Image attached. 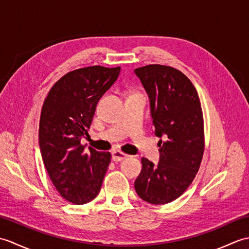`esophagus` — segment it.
Segmentation results:
<instances>
[{
	"label": "esophagus",
	"instance_id": "34e87169",
	"mask_svg": "<svg viewBox=\"0 0 249 249\" xmlns=\"http://www.w3.org/2000/svg\"><path fill=\"white\" fill-rule=\"evenodd\" d=\"M127 157H128V155L124 154L123 152H121L119 150H114L112 152V160L114 161H121V160H125V158H127Z\"/></svg>",
	"mask_w": 249,
	"mask_h": 249
}]
</instances>
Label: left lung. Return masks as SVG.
I'll return each mask as SVG.
<instances>
[{
	"mask_svg": "<svg viewBox=\"0 0 249 249\" xmlns=\"http://www.w3.org/2000/svg\"><path fill=\"white\" fill-rule=\"evenodd\" d=\"M134 71L149 95L160 138V161L142 158L135 189L146 202L165 204L178 199L199 170L204 151L202 109L194 84L176 68L154 64Z\"/></svg>",
	"mask_w": 249,
	"mask_h": 249,
	"instance_id": "1",
	"label": "left lung"
}]
</instances>
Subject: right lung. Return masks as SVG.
Here are the masks:
<instances>
[{"instance_id":"right-lung-1","label":"right lung","mask_w":249,"mask_h":249,"mask_svg":"<svg viewBox=\"0 0 249 249\" xmlns=\"http://www.w3.org/2000/svg\"><path fill=\"white\" fill-rule=\"evenodd\" d=\"M121 67L89 66L56 81L46 97L39 122V150L46 170L65 200L84 204L98 195L111 154L81 139L89 136L98 100L118 79Z\"/></svg>"}]
</instances>
